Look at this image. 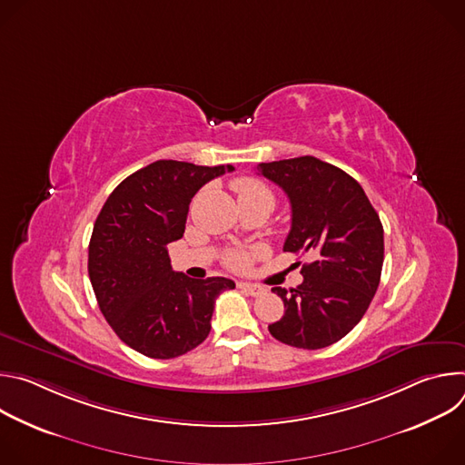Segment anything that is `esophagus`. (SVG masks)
I'll use <instances>...</instances> for the list:
<instances>
[{
    "mask_svg": "<svg viewBox=\"0 0 465 465\" xmlns=\"http://www.w3.org/2000/svg\"><path fill=\"white\" fill-rule=\"evenodd\" d=\"M239 289H242L250 296H261V294L267 292V289L261 287V285H253V283H239Z\"/></svg>",
    "mask_w": 465,
    "mask_h": 465,
    "instance_id": "34e87169",
    "label": "esophagus"
}]
</instances>
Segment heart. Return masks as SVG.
<instances>
[{
    "mask_svg": "<svg viewBox=\"0 0 465 465\" xmlns=\"http://www.w3.org/2000/svg\"><path fill=\"white\" fill-rule=\"evenodd\" d=\"M233 191L237 193V198L241 204H269L271 208H274L276 198H274L272 189L257 178H252V176L237 178L233 182ZM262 252H264V248H261V246H255L250 250H230L224 255V262L230 269L244 271L250 267V262Z\"/></svg>",
    "mask_w": 465,
    "mask_h": 465,
    "instance_id": "obj_1",
    "label": "heart"
}]
</instances>
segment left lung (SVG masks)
<instances>
[{"instance_id": "obj_1", "label": "left lung", "mask_w": 465, "mask_h": 465, "mask_svg": "<svg viewBox=\"0 0 465 465\" xmlns=\"http://www.w3.org/2000/svg\"><path fill=\"white\" fill-rule=\"evenodd\" d=\"M255 169L291 201L283 250L314 255L302 267V285L272 289L285 314L269 325L271 335L292 348H327L350 333L375 296L384 261L381 219L355 178L314 156Z\"/></svg>"}]
</instances>
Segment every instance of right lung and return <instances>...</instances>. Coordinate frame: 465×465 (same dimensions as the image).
<instances>
[{
  "mask_svg": "<svg viewBox=\"0 0 465 465\" xmlns=\"http://www.w3.org/2000/svg\"><path fill=\"white\" fill-rule=\"evenodd\" d=\"M232 165L158 160L126 176L106 198L88 246V274L115 335L151 359H174L210 335L226 278L174 272L167 244L183 235L189 203Z\"/></svg>",
  "mask_w": 465,
  "mask_h": 465,
  "instance_id": "obj_1",
  "label": "right lung"
}]
</instances>
